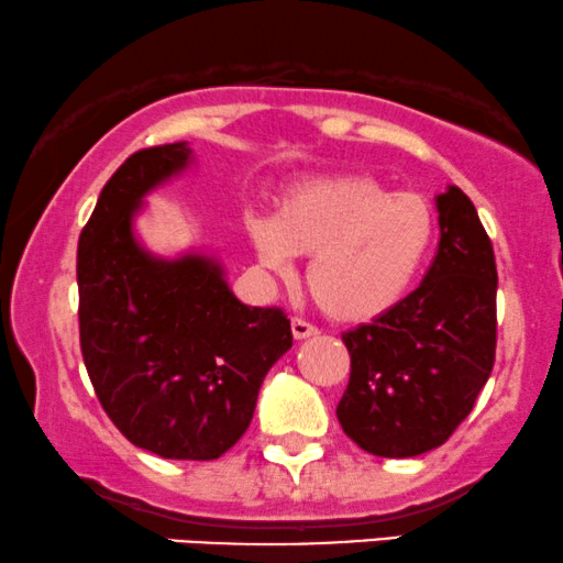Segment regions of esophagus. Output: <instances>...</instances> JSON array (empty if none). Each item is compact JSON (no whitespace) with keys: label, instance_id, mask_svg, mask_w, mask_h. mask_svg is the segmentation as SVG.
<instances>
[{"label":"esophagus","instance_id":"1","mask_svg":"<svg viewBox=\"0 0 563 563\" xmlns=\"http://www.w3.org/2000/svg\"><path fill=\"white\" fill-rule=\"evenodd\" d=\"M290 330H294L296 341H303V338H311V335L320 333V330H317V324L307 322L303 317H294V320H290Z\"/></svg>","mask_w":563,"mask_h":563}]
</instances>
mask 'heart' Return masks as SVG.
<instances>
[{"label":"heart","mask_w":563,"mask_h":563,"mask_svg":"<svg viewBox=\"0 0 563 563\" xmlns=\"http://www.w3.org/2000/svg\"><path fill=\"white\" fill-rule=\"evenodd\" d=\"M260 260L288 273V256H311L307 288L324 314L369 322L396 309L422 275L438 235L428 196L393 191L367 173L303 183L275 222H249Z\"/></svg>","instance_id":"1"}]
</instances>
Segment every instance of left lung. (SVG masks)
<instances>
[{
	"label": "left lung",
	"instance_id": "1",
	"mask_svg": "<svg viewBox=\"0 0 563 563\" xmlns=\"http://www.w3.org/2000/svg\"><path fill=\"white\" fill-rule=\"evenodd\" d=\"M440 241L422 283L343 333L351 375L338 422L358 449L409 459L438 449L475 406L496 362V254L462 188L438 196Z\"/></svg>",
	"mask_w": 563,
	"mask_h": 563
}]
</instances>
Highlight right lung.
Masks as SVG:
<instances>
[{
	"instance_id": "obj_1",
	"label": "right lung",
	"mask_w": 563,
	"mask_h": 563,
	"mask_svg": "<svg viewBox=\"0 0 563 563\" xmlns=\"http://www.w3.org/2000/svg\"><path fill=\"white\" fill-rule=\"evenodd\" d=\"M186 144L141 148L101 188L78 241L80 354L114 428L139 449L212 462L239 443L269 367L294 346L280 307H246L205 256L159 262L131 233Z\"/></svg>"
}]
</instances>
